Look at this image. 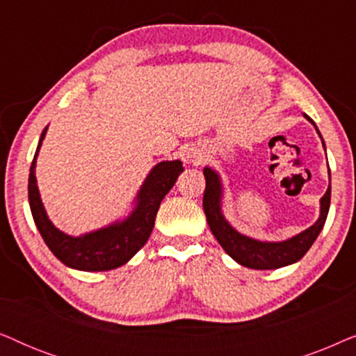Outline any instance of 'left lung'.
Masks as SVG:
<instances>
[{"label": "left lung", "mask_w": 356, "mask_h": 356, "mask_svg": "<svg viewBox=\"0 0 356 356\" xmlns=\"http://www.w3.org/2000/svg\"><path fill=\"white\" fill-rule=\"evenodd\" d=\"M306 118L313 123L309 116H306ZM204 177H206V191H204L202 197V207L209 227H211L213 236L217 238V241L220 243V246L225 250L227 254L233 257L238 264L250 267V269H279V267L300 261L308 252L309 248L313 246L316 238L323 230L325 218H327L330 206V186L324 196L321 197V216L318 222L313 227H309L308 230L301 232L300 235L280 243L252 240V238L238 233L223 218L220 211L222 184L218 175L211 168H204Z\"/></svg>", "instance_id": "1"}]
</instances>
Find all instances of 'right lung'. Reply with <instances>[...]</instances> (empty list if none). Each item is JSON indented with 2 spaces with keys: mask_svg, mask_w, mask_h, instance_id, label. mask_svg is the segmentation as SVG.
Instances as JSON below:
<instances>
[{
  "mask_svg": "<svg viewBox=\"0 0 356 356\" xmlns=\"http://www.w3.org/2000/svg\"><path fill=\"white\" fill-rule=\"evenodd\" d=\"M47 128L38 140L29 173V204L33 222L40 232L43 241L63 264L79 270H111L123 266L138 252L152 233L160 202L183 172L179 160L160 162L152 168L138 194V206L123 222L87 233L84 236H70L55 228L48 220L37 188L35 162Z\"/></svg>",
  "mask_w": 356,
  "mask_h": 356,
  "instance_id": "1",
  "label": "right lung"
}]
</instances>
